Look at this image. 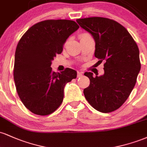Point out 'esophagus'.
<instances>
[{"label":"esophagus","mask_w":147,"mask_h":147,"mask_svg":"<svg viewBox=\"0 0 147 147\" xmlns=\"http://www.w3.org/2000/svg\"><path fill=\"white\" fill-rule=\"evenodd\" d=\"M82 75H83V72H81V71H77V77H81Z\"/></svg>","instance_id":"34e87169"}]
</instances>
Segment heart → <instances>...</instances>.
<instances>
[{"label": "heart", "mask_w": 147, "mask_h": 147, "mask_svg": "<svg viewBox=\"0 0 147 147\" xmlns=\"http://www.w3.org/2000/svg\"><path fill=\"white\" fill-rule=\"evenodd\" d=\"M89 36H90V35L89 34L84 33V34H81L80 38H86V37H89Z\"/></svg>", "instance_id": "obj_1"}]
</instances>
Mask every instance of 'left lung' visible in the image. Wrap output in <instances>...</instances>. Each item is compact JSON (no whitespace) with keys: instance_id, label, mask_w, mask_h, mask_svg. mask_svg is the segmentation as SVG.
<instances>
[{"instance_id":"obj_1","label":"left lung","mask_w":147,"mask_h":147,"mask_svg":"<svg viewBox=\"0 0 147 147\" xmlns=\"http://www.w3.org/2000/svg\"><path fill=\"white\" fill-rule=\"evenodd\" d=\"M78 24L93 36L95 57L105 61L104 74L92 76L90 85L84 90L86 100L94 109L110 113L126 102L136 85L141 68L137 43L127 30L117 21L107 18L90 17L77 19Z\"/></svg>"}]
</instances>
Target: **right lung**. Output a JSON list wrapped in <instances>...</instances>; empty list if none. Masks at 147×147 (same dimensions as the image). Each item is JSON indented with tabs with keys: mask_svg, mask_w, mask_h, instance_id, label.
Instances as JSON below:
<instances>
[{
	"mask_svg": "<svg viewBox=\"0 0 147 147\" xmlns=\"http://www.w3.org/2000/svg\"><path fill=\"white\" fill-rule=\"evenodd\" d=\"M70 20H46L32 25L18 41L15 52L14 79L25 107L33 113L48 115L63 102L65 84L77 77L71 68L52 71V61L70 35L78 30Z\"/></svg>",
	"mask_w": 147,
	"mask_h": 147,
	"instance_id": "1",
	"label": "right lung"
}]
</instances>
